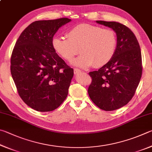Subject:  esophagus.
<instances>
[{"mask_svg":"<svg viewBox=\"0 0 152 152\" xmlns=\"http://www.w3.org/2000/svg\"><path fill=\"white\" fill-rule=\"evenodd\" d=\"M81 73V71L80 70V69H77V68H75L74 69V73L75 75H78L79 73Z\"/></svg>","mask_w":152,"mask_h":152,"instance_id":"34e87169","label":"esophagus"}]
</instances>
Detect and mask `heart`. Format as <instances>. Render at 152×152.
I'll return each instance as SVG.
<instances>
[{"label": "heart", "instance_id": "b5f03b06", "mask_svg": "<svg viewBox=\"0 0 152 152\" xmlns=\"http://www.w3.org/2000/svg\"><path fill=\"white\" fill-rule=\"evenodd\" d=\"M66 39L54 37L53 49L63 59L72 62L80 52L74 64L81 68L94 65L99 68L107 64L115 54L116 34L110 28L82 23L74 26L66 34Z\"/></svg>", "mask_w": 152, "mask_h": 152}]
</instances>
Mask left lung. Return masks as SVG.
I'll return each mask as SVG.
<instances>
[{
    "mask_svg": "<svg viewBox=\"0 0 152 152\" xmlns=\"http://www.w3.org/2000/svg\"><path fill=\"white\" fill-rule=\"evenodd\" d=\"M117 34V47L111 60L89 73L90 98L101 110L113 111L127 104L135 94L142 75L140 47L134 33L120 23L97 20Z\"/></svg>",
    "mask_w": 152,
    "mask_h": 152,
    "instance_id": "8db88e82",
    "label": "left lung"
}]
</instances>
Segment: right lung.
<instances>
[{
  "instance_id": "add662e5",
  "label": "right lung",
  "mask_w": 152,
  "mask_h": 152,
  "mask_svg": "<svg viewBox=\"0 0 152 152\" xmlns=\"http://www.w3.org/2000/svg\"><path fill=\"white\" fill-rule=\"evenodd\" d=\"M70 21H34L22 32L12 50L10 73L18 94L36 111L55 110L67 97L73 69L56 53L52 41L58 29Z\"/></svg>"
}]
</instances>
